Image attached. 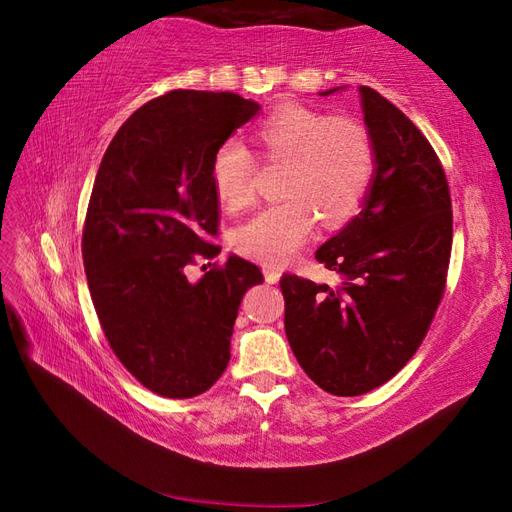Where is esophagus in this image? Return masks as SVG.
Listing matches in <instances>:
<instances>
[{
  "mask_svg": "<svg viewBox=\"0 0 512 512\" xmlns=\"http://www.w3.org/2000/svg\"><path fill=\"white\" fill-rule=\"evenodd\" d=\"M264 277H266V283H277L281 279V270L279 268H264Z\"/></svg>",
  "mask_w": 512,
  "mask_h": 512,
  "instance_id": "esophagus-1",
  "label": "esophagus"
}]
</instances>
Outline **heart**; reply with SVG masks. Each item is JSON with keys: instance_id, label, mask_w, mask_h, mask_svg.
Masks as SVG:
<instances>
[{"instance_id": "1", "label": "heart", "mask_w": 512, "mask_h": 512, "mask_svg": "<svg viewBox=\"0 0 512 512\" xmlns=\"http://www.w3.org/2000/svg\"><path fill=\"white\" fill-rule=\"evenodd\" d=\"M268 159L288 161L281 196L244 222L235 248L259 264L288 261L310 240L316 216L329 227L360 211L375 172L368 130L351 117H329L285 104L257 126ZM255 159L242 141L229 139L213 154L211 181L222 205L237 211L253 200Z\"/></svg>"}]
</instances>
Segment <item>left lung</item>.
<instances>
[{"instance_id": "8db88e82", "label": "left lung", "mask_w": 512, "mask_h": 512, "mask_svg": "<svg viewBox=\"0 0 512 512\" xmlns=\"http://www.w3.org/2000/svg\"><path fill=\"white\" fill-rule=\"evenodd\" d=\"M360 98L373 181L358 216L316 251L342 281H279L296 360L336 397L386 384L417 353L443 299L454 231L449 185L430 141L375 89L360 87Z\"/></svg>"}]
</instances>
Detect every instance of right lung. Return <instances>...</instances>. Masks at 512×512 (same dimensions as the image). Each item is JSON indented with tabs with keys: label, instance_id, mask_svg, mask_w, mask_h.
<instances>
[{
	"label": "right lung",
	"instance_id": "obj_1",
	"mask_svg": "<svg viewBox=\"0 0 512 512\" xmlns=\"http://www.w3.org/2000/svg\"><path fill=\"white\" fill-rule=\"evenodd\" d=\"M261 106L229 91L176 89L141 106L106 148L82 231L91 301L113 353L170 399L209 390L261 270L237 255L189 283L185 266L220 246L216 150Z\"/></svg>",
	"mask_w": 512,
	"mask_h": 512
}]
</instances>
